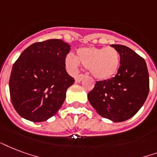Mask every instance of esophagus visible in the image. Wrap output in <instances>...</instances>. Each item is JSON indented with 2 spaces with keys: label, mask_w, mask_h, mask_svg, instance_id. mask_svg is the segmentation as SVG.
I'll use <instances>...</instances> for the list:
<instances>
[{
  "label": "esophagus",
  "mask_w": 157,
  "mask_h": 157,
  "mask_svg": "<svg viewBox=\"0 0 157 157\" xmlns=\"http://www.w3.org/2000/svg\"><path fill=\"white\" fill-rule=\"evenodd\" d=\"M83 78H84V75H82V74L77 75V76L75 77V81H76L77 82H80V81H81V80Z\"/></svg>",
  "instance_id": "1"
}]
</instances>
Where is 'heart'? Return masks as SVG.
I'll return each instance as SVG.
<instances>
[{
	"label": "heart",
	"instance_id": "obj_1",
	"mask_svg": "<svg viewBox=\"0 0 157 157\" xmlns=\"http://www.w3.org/2000/svg\"><path fill=\"white\" fill-rule=\"evenodd\" d=\"M120 61V53L113 47H82L77 51V57L69 54L65 59L71 71H76L81 63L96 78L101 80L115 75Z\"/></svg>",
	"mask_w": 157,
	"mask_h": 157
}]
</instances>
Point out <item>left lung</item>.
Segmentation results:
<instances>
[{
  "label": "left lung",
  "mask_w": 157,
  "mask_h": 157,
  "mask_svg": "<svg viewBox=\"0 0 157 157\" xmlns=\"http://www.w3.org/2000/svg\"><path fill=\"white\" fill-rule=\"evenodd\" d=\"M120 56L115 77L97 81L87 94L92 107L104 118L122 122L133 117L145 102L149 92V75L145 60L123 45H111Z\"/></svg>",
  "instance_id": "left-lung-1"
}]
</instances>
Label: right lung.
Wrapping results in <instances>:
<instances>
[{
  "label": "right lung",
  "instance_id": "1",
  "mask_svg": "<svg viewBox=\"0 0 157 157\" xmlns=\"http://www.w3.org/2000/svg\"><path fill=\"white\" fill-rule=\"evenodd\" d=\"M70 46L59 39L35 42L22 52L12 67L9 87L20 116L42 122L56 115L75 79L65 70Z\"/></svg>",
  "mask_w": 157,
  "mask_h": 157
}]
</instances>
